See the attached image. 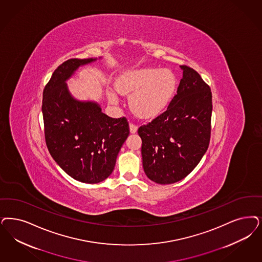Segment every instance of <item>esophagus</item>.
I'll list each match as a JSON object with an SVG mask.
<instances>
[{"label": "esophagus", "instance_id": "obj_1", "mask_svg": "<svg viewBox=\"0 0 262 262\" xmlns=\"http://www.w3.org/2000/svg\"><path fill=\"white\" fill-rule=\"evenodd\" d=\"M137 126H136L135 124H129V132H130V134H136V132H137Z\"/></svg>", "mask_w": 262, "mask_h": 262}]
</instances>
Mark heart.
Segmentation results:
<instances>
[{
    "mask_svg": "<svg viewBox=\"0 0 262 262\" xmlns=\"http://www.w3.org/2000/svg\"><path fill=\"white\" fill-rule=\"evenodd\" d=\"M177 77L168 69L144 68L121 73L115 82L116 90L129 96V107L138 117L152 119L161 115L170 104L177 90ZM112 103L118 97L114 91L107 92Z\"/></svg>",
    "mask_w": 262,
    "mask_h": 262,
    "instance_id": "obj_1",
    "label": "heart"
}]
</instances>
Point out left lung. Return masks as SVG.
<instances>
[{"instance_id": "left-lung-1", "label": "left lung", "mask_w": 262, "mask_h": 262, "mask_svg": "<svg viewBox=\"0 0 262 262\" xmlns=\"http://www.w3.org/2000/svg\"><path fill=\"white\" fill-rule=\"evenodd\" d=\"M183 77L165 112L138 128L145 174L161 185L188 176L207 151L212 93L201 76L180 66Z\"/></svg>"}]
</instances>
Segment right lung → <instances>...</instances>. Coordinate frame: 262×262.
Listing matches in <instances>:
<instances>
[{
  "mask_svg": "<svg viewBox=\"0 0 262 262\" xmlns=\"http://www.w3.org/2000/svg\"><path fill=\"white\" fill-rule=\"evenodd\" d=\"M97 60L71 59L59 66L43 90L41 108L49 153L68 175L86 184L108 177L129 135L126 118L108 117L98 102L76 99L69 90L74 72Z\"/></svg>",
  "mask_w": 262,
  "mask_h": 262,
  "instance_id": "right-lung-1",
  "label": "right lung"
}]
</instances>
